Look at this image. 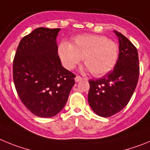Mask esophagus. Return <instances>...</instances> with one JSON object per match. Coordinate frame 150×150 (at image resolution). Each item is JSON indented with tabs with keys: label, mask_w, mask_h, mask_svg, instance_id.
I'll list each match as a JSON object with an SVG mask.
<instances>
[{
	"label": "esophagus",
	"mask_w": 150,
	"mask_h": 150,
	"mask_svg": "<svg viewBox=\"0 0 150 150\" xmlns=\"http://www.w3.org/2000/svg\"><path fill=\"white\" fill-rule=\"evenodd\" d=\"M81 80H83V78H81V77L79 76V75H77V76L75 78V82H79Z\"/></svg>",
	"instance_id": "1"
}]
</instances>
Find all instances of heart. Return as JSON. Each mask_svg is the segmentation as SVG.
<instances>
[{"instance_id":"obj_1","label":"heart","mask_w":150,"mask_h":150,"mask_svg":"<svg viewBox=\"0 0 150 150\" xmlns=\"http://www.w3.org/2000/svg\"><path fill=\"white\" fill-rule=\"evenodd\" d=\"M58 54L68 69H73L83 57L85 70L100 77L114 68L118 60L119 47L115 42L102 35H78L72 44L66 41L60 42Z\"/></svg>"}]
</instances>
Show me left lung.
Returning <instances> with one entry per match:
<instances>
[{"label": "left lung", "instance_id": "obj_1", "mask_svg": "<svg viewBox=\"0 0 150 150\" xmlns=\"http://www.w3.org/2000/svg\"><path fill=\"white\" fill-rule=\"evenodd\" d=\"M119 39V57L114 69L102 78L90 80L88 102L97 115L109 117L122 110L134 93L139 78L137 50L125 36Z\"/></svg>", "mask_w": 150, "mask_h": 150}]
</instances>
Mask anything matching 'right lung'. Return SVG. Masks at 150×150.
Returning a JSON list of instances; mask_svg holds the SVG:
<instances>
[{
	"instance_id": "add662e5",
	"label": "right lung",
	"mask_w": 150,
	"mask_h": 150,
	"mask_svg": "<svg viewBox=\"0 0 150 150\" xmlns=\"http://www.w3.org/2000/svg\"><path fill=\"white\" fill-rule=\"evenodd\" d=\"M60 28H39L23 37L13 60L16 91L32 114L57 115L68 100L75 75L63 67L56 38Z\"/></svg>"
}]
</instances>
